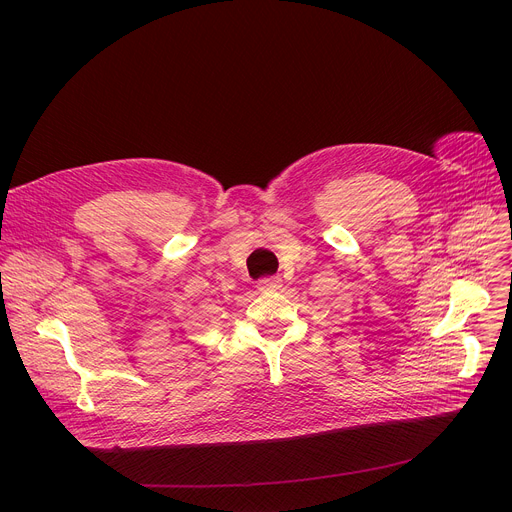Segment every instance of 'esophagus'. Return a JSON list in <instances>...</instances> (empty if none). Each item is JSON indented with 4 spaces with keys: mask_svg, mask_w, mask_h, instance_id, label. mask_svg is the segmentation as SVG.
<instances>
[{
    "mask_svg": "<svg viewBox=\"0 0 512 512\" xmlns=\"http://www.w3.org/2000/svg\"><path fill=\"white\" fill-rule=\"evenodd\" d=\"M257 287H259L261 291H271V289H279V287H281V279H279L277 275H269V277H263V279H259Z\"/></svg>",
    "mask_w": 512,
    "mask_h": 512,
    "instance_id": "obj_1",
    "label": "esophagus"
}]
</instances>
